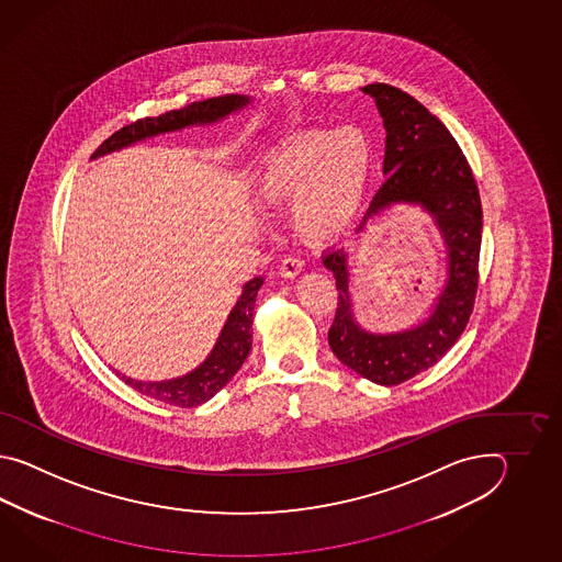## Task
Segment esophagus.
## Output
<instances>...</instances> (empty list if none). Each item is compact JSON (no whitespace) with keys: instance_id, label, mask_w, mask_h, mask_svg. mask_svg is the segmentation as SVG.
I'll list each match as a JSON object with an SVG mask.
<instances>
[{"instance_id":"esophagus-1","label":"esophagus","mask_w":562,"mask_h":562,"mask_svg":"<svg viewBox=\"0 0 562 562\" xmlns=\"http://www.w3.org/2000/svg\"><path fill=\"white\" fill-rule=\"evenodd\" d=\"M303 259H299V257H285L281 265H279V273L281 276L286 277V279H293V277H297L301 271H303Z\"/></svg>"}]
</instances>
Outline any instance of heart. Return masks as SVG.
Returning a JSON list of instances; mask_svg holds the SVG:
<instances>
[{
  "label": "heart",
  "mask_w": 562,
  "mask_h": 562,
  "mask_svg": "<svg viewBox=\"0 0 562 562\" xmlns=\"http://www.w3.org/2000/svg\"><path fill=\"white\" fill-rule=\"evenodd\" d=\"M371 177V146L358 128L310 131L265 155L255 170L257 201L291 203V221L305 239L331 240L353 225Z\"/></svg>",
  "instance_id": "heart-1"
}]
</instances>
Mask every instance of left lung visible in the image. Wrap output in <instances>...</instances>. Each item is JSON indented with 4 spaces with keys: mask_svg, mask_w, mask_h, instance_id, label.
<instances>
[{
    "mask_svg": "<svg viewBox=\"0 0 562 562\" xmlns=\"http://www.w3.org/2000/svg\"><path fill=\"white\" fill-rule=\"evenodd\" d=\"M375 100L385 126V182L375 192L356 233L392 204L424 206L442 233L448 279L428 319L395 334H371L353 317L346 249L323 255L339 291L329 346L337 359L380 385L407 382L454 346L474 310L482 204L476 180L454 136L416 98L390 85L361 88Z\"/></svg>",
    "mask_w": 562,
    "mask_h": 562,
    "instance_id": "left-lung-1",
    "label": "left lung"
}]
</instances>
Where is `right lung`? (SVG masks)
Wrapping results in <instances>:
<instances>
[{"label": "right lung", "mask_w": 562, "mask_h": 562, "mask_svg": "<svg viewBox=\"0 0 562 562\" xmlns=\"http://www.w3.org/2000/svg\"><path fill=\"white\" fill-rule=\"evenodd\" d=\"M251 98L239 94L218 95L203 102H192L180 110H170L156 119H143L132 122L128 126L114 132L108 140L98 146L92 158L126 148L144 138H150L165 132L182 131L187 126H204L218 120L227 119L228 114L239 112L247 106ZM263 285V277H255L243 286L237 305L228 313L227 323L221 329L211 356L191 373L167 380V382H138L116 373L122 382L128 383L136 392L148 395L170 406L194 407L209 402L216 392L227 385L233 375L240 370L243 361L249 356L252 346V310L259 289Z\"/></svg>", "instance_id": "1"}]
</instances>
